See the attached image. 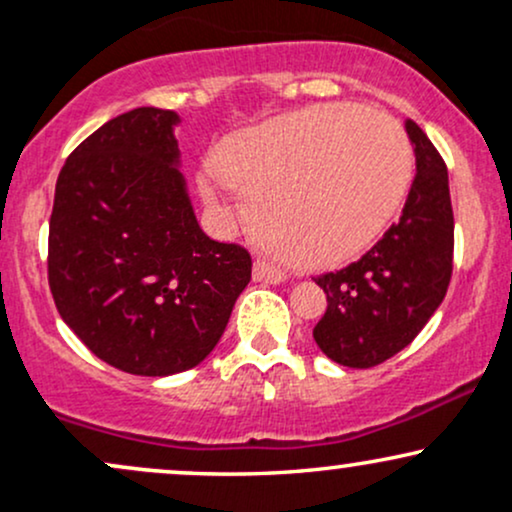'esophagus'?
<instances>
[{
  "label": "esophagus",
  "mask_w": 512,
  "mask_h": 512,
  "mask_svg": "<svg viewBox=\"0 0 512 512\" xmlns=\"http://www.w3.org/2000/svg\"><path fill=\"white\" fill-rule=\"evenodd\" d=\"M252 279L260 281V284H279V281L286 279V274L281 272L276 264H272L269 260H262V257H257L255 267H252Z\"/></svg>",
  "instance_id": "esophagus-1"
}]
</instances>
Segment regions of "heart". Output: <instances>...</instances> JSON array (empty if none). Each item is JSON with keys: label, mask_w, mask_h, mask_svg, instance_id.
<instances>
[{"label": "heart", "mask_w": 512, "mask_h": 512, "mask_svg": "<svg viewBox=\"0 0 512 512\" xmlns=\"http://www.w3.org/2000/svg\"><path fill=\"white\" fill-rule=\"evenodd\" d=\"M411 178L414 151L390 115L315 105L228 142L199 187L221 202L223 187L236 185L262 243L301 267H332L385 231Z\"/></svg>", "instance_id": "b5f03b06"}]
</instances>
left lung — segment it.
I'll list each match as a JSON object with an SVG mask.
<instances>
[{
	"label": "left lung",
	"mask_w": 512,
	"mask_h": 512,
	"mask_svg": "<svg viewBox=\"0 0 512 512\" xmlns=\"http://www.w3.org/2000/svg\"><path fill=\"white\" fill-rule=\"evenodd\" d=\"M416 175L402 216L361 260L315 276L327 310L313 337L339 366L373 368L387 361L436 313L448 293L455 250L448 168L426 132L404 122Z\"/></svg>",
	"instance_id": "8db88e82"
}]
</instances>
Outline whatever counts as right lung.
<instances>
[{
    "label": "right lung",
    "instance_id": "add662e5",
    "mask_svg": "<svg viewBox=\"0 0 512 512\" xmlns=\"http://www.w3.org/2000/svg\"><path fill=\"white\" fill-rule=\"evenodd\" d=\"M163 108H134L69 154L55 185L48 284L57 313L101 361L182 373L219 344L252 274L250 252L199 228Z\"/></svg>",
    "mask_w": 512,
    "mask_h": 512
}]
</instances>
